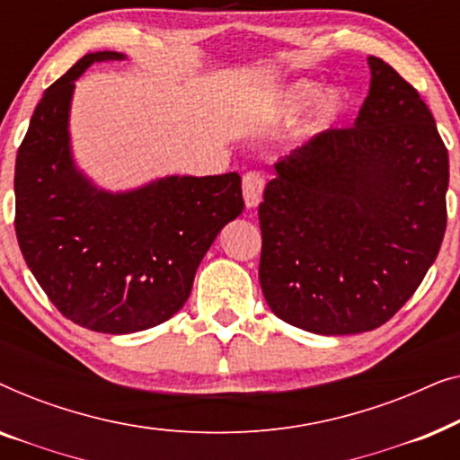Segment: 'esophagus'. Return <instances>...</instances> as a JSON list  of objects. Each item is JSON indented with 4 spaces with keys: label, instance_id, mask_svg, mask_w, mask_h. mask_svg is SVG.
Here are the masks:
<instances>
[{
    "label": "esophagus",
    "instance_id": "34e87169",
    "mask_svg": "<svg viewBox=\"0 0 460 460\" xmlns=\"http://www.w3.org/2000/svg\"><path fill=\"white\" fill-rule=\"evenodd\" d=\"M261 192H263L261 173H257V172L244 173V178H243V199H244V205H247V209H253V207L260 205Z\"/></svg>",
    "mask_w": 460,
    "mask_h": 460
}]
</instances>
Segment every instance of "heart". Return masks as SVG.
I'll list each match as a JSON object with an SVG mask.
<instances>
[{"label": "heart", "mask_w": 460, "mask_h": 460, "mask_svg": "<svg viewBox=\"0 0 460 460\" xmlns=\"http://www.w3.org/2000/svg\"><path fill=\"white\" fill-rule=\"evenodd\" d=\"M316 104L312 117L304 125L305 134H320L348 115L351 98L349 93L335 87L324 93V85L312 79H297L282 90L270 93L266 98L251 102L243 112V119L257 128H279L291 125L304 115L310 106Z\"/></svg>", "instance_id": "heart-1"}]
</instances>
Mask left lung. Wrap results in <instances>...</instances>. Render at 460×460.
<instances>
[{"mask_svg":"<svg viewBox=\"0 0 460 460\" xmlns=\"http://www.w3.org/2000/svg\"><path fill=\"white\" fill-rule=\"evenodd\" d=\"M354 128L274 165L260 205L270 310L316 335L385 324L417 291L446 232L448 150L419 92L368 56Z\"/></svg>","mask_w":460,"mask_h":460,"instance_id":"left-lung-1","label":"left lung"}]
</instances>
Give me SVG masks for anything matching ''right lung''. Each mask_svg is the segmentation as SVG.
Segmentation results:
<instances>
[{"label":"right lung","mask_w":460,"mask_h":460,"mask_svg":"<svg viewBox=\"0 0 460 460\" xmlns=\"http://www.w3.org/2000/svg\"><path fill=\"white\" fill-rule=\"evenodd\" d=\"M85 54L43 93L18 148L16 238L49 301L75 324L109 335L153 329L190 297L199 263L219 230L243 213L241 175H165L131 190H104L75 163V81Z\"/></svg>","instance_id":"obj_1"}]
</instances>
